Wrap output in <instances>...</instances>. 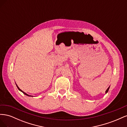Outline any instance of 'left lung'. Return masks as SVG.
I'll use <instances>...</instances> for the list:
<instances>
[{
	"mask_svg": "<svg viewBox=\"0 0 127 127\" xmlns=\"http://www.w3.org/2000/svg\"><path fill=\"white\" fill-rule=\"evenodd\" d=\"M109 88H110V86L108 87V88H107V89L106 90V91H105V93L106 94L107 93V92H108L109 91Z\"/></svg>",
	"mask_w": 127,
	"mask_h": 127,
	"instance_id": "1",
	"label": "left lung"
}]
</instances>
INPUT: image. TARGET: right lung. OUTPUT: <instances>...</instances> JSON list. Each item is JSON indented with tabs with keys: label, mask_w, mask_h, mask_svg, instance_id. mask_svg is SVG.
<instances>
[{
	"label": "right lung",
	"mask_w": 127,
	"mask_h": 127,
	"mask_svg": "<svg viewBox=\"0 0 127 127\" xmlns=\"http://www.w3.org/2000/svg\"><path fill=\"white\" fill-rule=\"evenodd\" d=\"M16 86H17V88H18V90H20L21 92H23V94H24L25 95H27V96H31V95H28V94H26V93H25V92H24L23 91H22L21 89H20V88H19L18 87V86L16 85Z\"/></svg>",
	"instance_id": "1"
}]
</instances>
